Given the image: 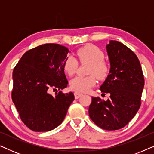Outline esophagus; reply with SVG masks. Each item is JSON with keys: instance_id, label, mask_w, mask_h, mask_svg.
Masks as SVG:
<instances>
[{"instance_id": "1", "label": "esophagus", "mask_w": 154, "mask_h": 154, "mask_svg": "<svg viewBox=\"0 0 154 154\" xmlns=\"http://www.w3.org/2000/svg\"><path fill=\"white\" fill-rule=\"evenodd\" d=\"M83 95V94L82 93H80V92H75L74 93V97H75V99H79L80 97H81Z\"/></svg>"}]
</instances>
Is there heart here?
<instances>
[{
    "mask_svg": "<svg viewBox=\"0 0 154 154\" xmlns=\"http://www.w3.org/2000/svg\"><path fill=\"white\" fill-rule=\"evenodd\" d=\"M76 55L81 63H89L88 73L91 75L85 77L73 78L70 82V87L76 92H88L95 85L96 79L94 76L95 75L98 79H104L109 74V66L104 61V52L92 44L79 48L76 52ZM78 65L79 63L75 57L72 56L66 57L63 64L65 73L69 76L73 75L77 70Z\"/></svg>",
    "mask_w": 154,
    "mask_h": 154,
    "instance_id": "obj_1",
    "label": "heart"
}]
</instances>
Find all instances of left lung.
I'll return each mask as SVG.
<instances>
[{
	"mask_svg": "<svg viewBox=\"0 0 154 154\" xmlns=\"http://www.w3.org/2000/svg\"><path fill=\"white\" fill-rule=\"evenodd\" d=\"M106 51L111 68L100 89L110 97L104 101L92 97L88 112L100 128L116 130L127 125L140 109L144 79L137 57L127 46L110 41Z\"/></svg>",
	"mask_w": 154,
	"mask_h": 154,
	"instance_id": "left-lung-1",
	"label": "left lung"
}]
</instances>
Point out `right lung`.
<instances>
[{
    "mask_svg": "<svg viewBox=\"0 0 154 154\" xmlns=\"http://www.w3.org/2000/svg\"><path fill=\"white\" fill-rule=\"evenodd\" d=\"M69 52L59 44H44L25 52L14 67L12 100L22 122L31 130L54 129L74 100L73 92L61 91L68 84L63 64ZM52 89L57 90L54 97L49 93Z\"/></svg>",
    "mask_w": 154,
    "mask_h": 154,
    "instance_id": "right-lung-1",
    "label": "right lung"
}]
</instances>
